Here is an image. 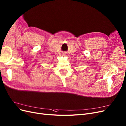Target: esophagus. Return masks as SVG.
Here are the masks:
<instances>
[{"label": "esophagus", "instance_id": "34e87169", "mask_svg": "<svg viewBox=\"0 0 126 126\" xmlns=\"http://www.w3.org/2000/svg\"><path fill=\"white\" fill-rule=\"evenodd\" d=\"M63 56H66V53H63Z\"/></svg>", "mask_w": 126, "mask_h": 126}]
</instances>
